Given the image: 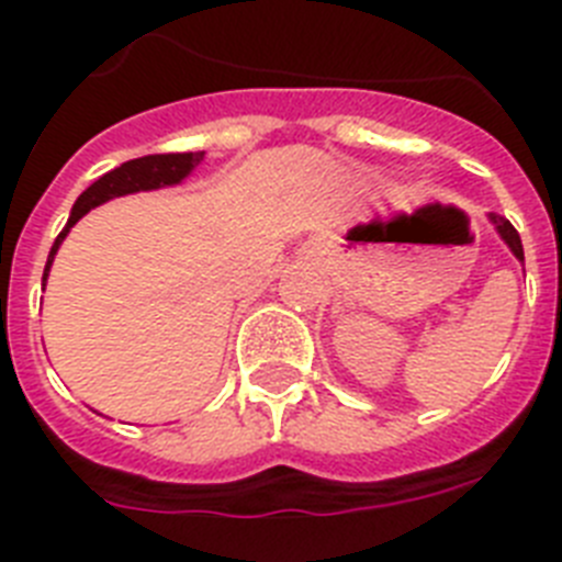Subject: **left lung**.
I'll return each mask as SVG.
<instances>
[{"instance_id":"left-lung-1","label":"left lung","mask_w":562,"mask_h":562,"mask_svg":"<svg viewBox=\"0 0 562 562\" xmlns=\"http://www.w3.org/2000/svg\"><path fill=\"white\" fill-rule=\"evenodd\" d=\"M490 222H493L495 231L501 233V238L506 241V247L515 252V258H518V261H524V245H520V236H518V231L513 227V222L504 220L501 213H490Z\"/></svg>"}]
</instances>
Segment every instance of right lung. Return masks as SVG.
<instances>
[{
  "instance_id": "right-lung-1",
  "label": "right lung",
  "mask_w": 562,
  "mask_h": 562,
  "mask_svg": "<svg viewBox=\"0 0 562 562\" xmlns=\"http://www.w3.org/2000/svg\"><path fill=\"white\" fill-rule=\"evenodd\" d=\"M205 151H186V154H148V157H137V160H128L123 166L112 168L109 173H103L101 180H95L87 191L81 193L72 205V213H69L67 227L58 233L56 245L47 256V267H44V281H47V272L53 267V258H56L58 247H61L64 236L69 233V227L81 220L83 213H89L92 207L103 205V202L114 200V196H126V193L137 191H154V188H166L177 186L200 166Z\"/></svg>"
}]
</instances>
